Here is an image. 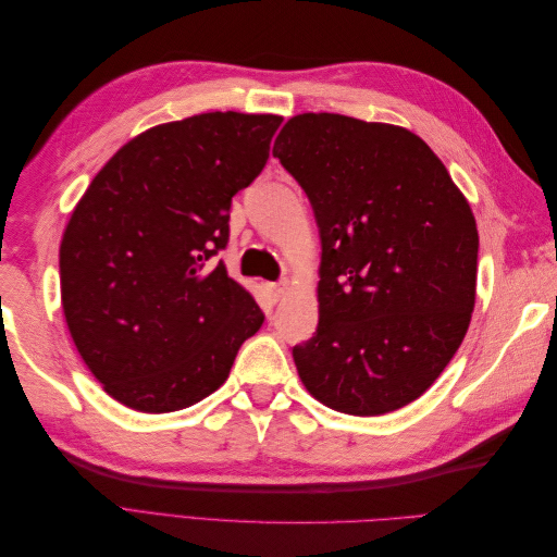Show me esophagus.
<instances>
[{
  "instance_id": "34e87169",
  "label": "esophagus",
  "mask_w": 557,
  "mask_h": 557,
  "mask_svg": "<svg viewBox=\"0 0 557 557\" xmlns=\"http://www.w3.org/2000/svg\"><path fill=\"white\" fill-rule=\"evenodd\" d=\"M285 290H288V285L285 283H269V293H272L274 301H278L285 295Z\"/></svg>"
}]
</instances>
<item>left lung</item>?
<instances>
[{
	"instance_id": "8db88e82",
	"label": "left lung",
	"mask_w": 557,
	"mask_h": 557,
	"mask_svg": "<svg viewBox=\"0 0 557 557\" xmlns=\"http://www.w3.org/2000/svg\"><path fill=\"white\" fill-rule=\"evenodd\" d=\"M272 153L307 193L323 246L318 327L293 348L301 383L350 416L407 407L440 379L474 311L469 201L397 125L299 113Z\"/></svg>"
}]
</instances>
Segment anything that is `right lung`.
Returning a JSON list of instances; mask_svg holds the SVG:
<instances>
[{
  "label": "right lung",
  "instance_id": "add662e5",
  "mask_svg": "<svg viewBox=\"0 0 557 557\" xmlns=\"http://www.w3.org/2000/svg\"><path fill=\"white\" fill-rule=\"evenodd\" d=\"M283 117L213 111L127 141L81 197L60 244L66 327L104 391L144 413L221 387L264 313L211 258L232 197L262 172Z\"/></svg>",
  "mask_w": 557,
  "mask_h": 557
}]
</instances>
